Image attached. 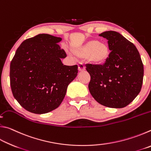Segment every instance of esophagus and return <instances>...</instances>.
<instances>
[{"mask_svg":"<svg viewBox=\"0 0 151 151\" xmlns=\"http://www.w3.org/2000/svg\"><path fill=\"white\" fill-rule=\"evenodd\" d=\"M78 70L80 71V72H82V71H84L85 70V66H84L82 63L79 64L78 65Z\"/></svg>","mask_w":151,"mask_h":151,"instance_id":"1","label":"esophagus"}]
</instances>
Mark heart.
<instances>
[{
    "label": "heart",
    "mask_w": 151,
    "mask_h": 151,
    "mask_svg": "<svg viewBox=\"0 0 151 151\" xmlns=\"http://www.w3.org/2000/svg\"><path fill=\"white\" fill-rule=\"evenodd\" d=\"M73 52L78 58H86L88 62L91 63L103 65L108 60L111 50L107 43L92 40L81 47L75 48Z\"/></svg>",
    "instance_id": "b5f03b06"
}]
</instances>
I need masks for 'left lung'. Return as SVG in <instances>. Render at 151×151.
<instances>
[{
    "instance_id": "8db88e82",
    "label": "left lung",
    "mask_w": 151,
    "mask_h": 151,
    "mask_svg": "<svg viewBox=\"0 0 151 151\" xmlns=\"http://www.w3.org/2000/svg\"><path fill=\"white\" fill-rule=\"evenodd\" d=\"M108 40L111 50L102 65H86L91 75L89 91L99 103L110 108H123L141 90L144 68L136 47L120 33L109 30L99 35Z\"/></svg>"
}]
</instances>
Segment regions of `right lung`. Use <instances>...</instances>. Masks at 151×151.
Returning <instances> with one entry per match:
<instances>
[{
	"label": "right lung",
	"instance_id": "1",
	"mask_svg": "<svg viewBox=\"0 0 151 151\" xmlns=\"http://www.w3.org/2000/svg\"><path fill=\"white\" fill-rule=\"evenodd\" d=\"M60 37L39 34L24 40L10 66V83L14 99L24 109L47 113L59 106L68 85L77 76L78 66L64 65L65 51Z\"/></svg>",
	"mask_w": 151,
	"mask_h": 151
}]
</instances>
